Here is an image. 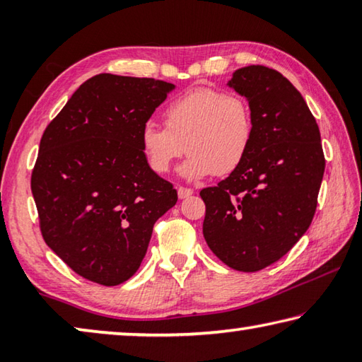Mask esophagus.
<instances>
[{
  "label": "esophagus",
  "instance_id": "1",
  "mask_svg": "<svg viewBox=\"0 0 362 362\" xmlns=\"http://www.w3.org/2000/svg\"><path fill=\"white\" fill-rule=\"evenodd\" d=\"M177 194H179L180 199H185V198H188V196L193 194V189L185 188V187H179V188H177Z\"/></svg>",
  "mask_w": 362,
  "mask_h": 362
}]
</instances>
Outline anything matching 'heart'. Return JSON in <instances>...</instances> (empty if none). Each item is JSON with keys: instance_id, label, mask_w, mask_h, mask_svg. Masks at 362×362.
I'll return each instance as SVG.
<instances>
[{"instance_id": "b5f03b06", "label": "heart", "mask_w": 362, "mask_h": 362, "mask_svg": "<svg viewBox=\"0 0 362 362\" xmlns=\"http://www.w3.org/2000/svg\"><path fill=\"white\" fill-rule=\"evenodd\" d=\"M164 124L146 122L142 127L144 156L155 173L166 174L187 150L189 155L179 168L187 180L231 174L247 156L254 137L249 103L211 88L188 90L170 102Z\"/></svg>"}]
</instances>
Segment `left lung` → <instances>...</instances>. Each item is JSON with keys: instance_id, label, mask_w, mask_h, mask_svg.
I'll list each match as a JSON object with an SVG mask.
<instances>
[{"instance_id": "obj_1", "label": "left lung", "mask_w": 362, "mask_h": 362, "mask_svg": "<svg viewBox=\"0 0 362 362\" xmlns=\"http://www.w3.org/2000/svg\"><path fill=\"white\" fill-rule=\"evenodd\" d=\"M226 86L249 102L254 137L240 168L201 189L203 235L225 265L250 273L279 260L308 230L326 161L315 116L279 71L249 65Z\"/></svg>"}]
</instances>
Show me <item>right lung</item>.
I'll list each match as a JSON object with an SVG mask.
<instances>
[{
  "label": "right lung",
  "mask_w": 362,
  "mask_h": 362,
  "mask_svg": "<svg viewBox=\"0 0 362 362\" xmlns=\"http://www.w3.org/2000/svg\"><path fill=\"white\" fill-rule=\"evenodd\" d=\"M175 86L100 73L46 127L32 174L42 238L79 276L118 286L137 272L177 189L153 170L140 132Z\"/></svg>",
  "instance_id": "1"
}]
</instances>
